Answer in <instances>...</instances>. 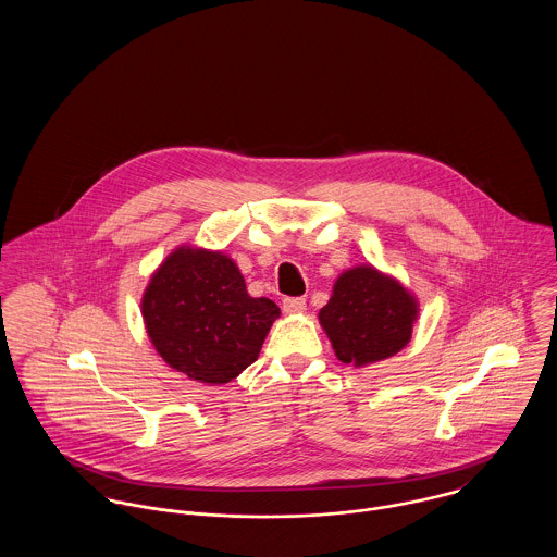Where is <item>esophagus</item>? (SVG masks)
<instances>
[{
	"label": "esophagus",
	"mask_w": 557,
	"mask_h": 557,
	"mask_svg": "<svg viewBox=\"0 0 557 557\" xmlns=\"http://www.w3.org/2000/svg\"><path fill=\"white\" fill-rule=\"evenodd\" d=\"M307 309V300L305 298H285L283 300V311L285 313H302Z\"/></svg>",
	"instance_id": "34e87169"
}]
</instances>
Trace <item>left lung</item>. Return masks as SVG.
<instances>
[{"mask_svg":"<svg viewBox=\"0 0 557 557\" xmlns=\"http://www.w3.org/2000/svg\"><path fill=\"white\" fill-rule=\"evenodd\" d=\"M418 307L395 278L371 265L338 276L319 321L345 364L364 367L395 356L409 338Z\"/></svg>","mask_w":557,"mask_h":557,"instance_id":"obj_1","label":"left lung"}]
</instances>
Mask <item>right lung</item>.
<instances>
[{"instance_id": "1", "label": "right lung", "mask_w": 557, "mask_h": 557, "mask_svg": "<svg viewBox=\"0 0 557 557\" xmlns=\"http://www.w3.org/2000/svg\"><path fill=\"white\" fill-rule=\"evenodd\" d=\"M162 360L201 384H227L252 364L278 307L250 298L223 252L177 248L154 272L141 302Z\"/></svg>"}]
</instances>
